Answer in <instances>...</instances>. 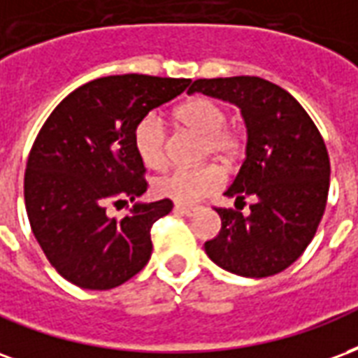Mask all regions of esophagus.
I'll return each instance as SVG.
<instances>
[{"label": "esophagus", "mask_w": 358, "mask_h": 358, "mask_svg": "<svg viewBox=\"0 0 358 358\" xmlns=\"http://www.w3.org/2000/svg\"><path fill=\"white\" fill-rule=\"evenodd\" d=\"M173 210H176L177 213H182V215H189V217H192V215H196L198 213V208H189V206H181V204H176Z\"/></svg>", "instance_id": "esophagus-1"}]
</instances>
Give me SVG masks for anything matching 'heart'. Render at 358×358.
Returning <instances> with one entry per match:
<instances>
[{"instance_id": "b5f03b06", "label": "heart", "mask_w": 358, "mask_h": 358, "mask_svg": "<svg viewBox=\"0 0 358 358\" xmlns=\"http://www.w3.org/2000/svg\"><path fill=\"white\" fill-rule=\"evenodd\" d=\"M177 122L202 137V156H215L231 160L238 152L240 137L236 129L229 127L225 108L210 96H192L179 104ZM135 150L148 168H164L168 162V131L160 114L150 112L141 120L133 135ZM223 185V173L215 166H200L192 169H173L154 181V192L179 204H196Z\"/></svg>"}]
</instances>
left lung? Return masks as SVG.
Returning a JSON list of instances; mask_svg holds the SVG:
<instances>
[{
  "label": "left lung",
  "mask_w": 358,
  "mask_h": 358,
  "mask_svg": "<svg viewBox=\"0 0 358 358\" xmlns=\"http://www.w3.org/2000/svg\"><path fill=\"white\" fill-rule=\"evenodd\" d=\"M236 104L246 122V158L225 190L234 206L252 197L250 213L215 210L221 231L204 244L229 273L265 278L288 268L309 246L330 187L328 150L317 125L288 91L257 76L196 80L189 93ZM241 209V208H238Z\"/></svg>",
  "instance_id": "obj_1"
}]
</instances>
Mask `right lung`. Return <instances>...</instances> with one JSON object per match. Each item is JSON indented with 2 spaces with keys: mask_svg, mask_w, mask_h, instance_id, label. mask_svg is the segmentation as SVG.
<instances>
[{
  "mask_svg": "<svg viewBox=\"0 0 358 358\" xmlns=\"http://www.w3.org/2000/svg\"><path fill=\"white\" fill-rule=\"evenodd\" d=\"M189 83L145 74L96 78L62 99L40 129L26 164V213L45 257L69 282L110 289L148 263L150 227L173 202H136L124 220L106 208L145 194L135 127Z\"/></svg>",
  "mask_w": 358,
  "mask_h": 358,
  "instance_id": "1",
  "label": "right lung"
}]
</instances>
